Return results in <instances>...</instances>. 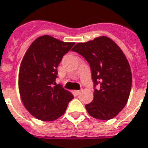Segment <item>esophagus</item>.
I'll list each match as a JSON object with an SVG mask.
<instances>
[{
  "mask_svg": "<svg viewBox=\"0 0 148 148\" xmlns=\"http://www.w3.org/2000/svg\"><path fill=\"white\" fill-rule=\"evenodd\" d=\"M81 92H82V90H76V91H74V92L77 94V95H79V94L81 93Z\"/></svg>",
  "mask_w": 148,
  "mask_h": 148,
  "instance_id": "1",
  "label": "esophagus"
}]
</instances>
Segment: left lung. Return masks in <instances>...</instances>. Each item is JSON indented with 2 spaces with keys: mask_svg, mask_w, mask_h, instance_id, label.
<instances>
[{
  "mask_svg": "<svg viewBox=\"0 0 148 148\" xmlns=\"http://www.w3.org/2000/svg\"><path fill=\"white\" fill-rule=\"evenodd\" d=\"M72 51L87 60L93 82L99 84L93 100L85 105L89 115L99 120L114 118L126 105L132 87V72L123 52L106 36L76 44Z\"/></svg>",
  "mask_w": 148,
  "mask_h": 148,
  "instance_id": "8db88e82",
  "label": "left lung"
}]
</instances>
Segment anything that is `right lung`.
I'll list each match as a JSON object with an SVG mask.
<instances>
[{"label":"right lung","mask_w":148,"mask_h":148,"mask_svg":"<svg viewBox=\"0 0 148 148\" xmlns=\"http://www.w3.org/2000/svg\"><path fill=\"white\" fill-rule=\"evenodd\" d=\"M74 45L43 35L33 41L22 60L18 72L20 98L28 112L40 121L59 119L74 98L55 82L58 65Z\"/></svg>","instance_id":"1"}]
</instances>
